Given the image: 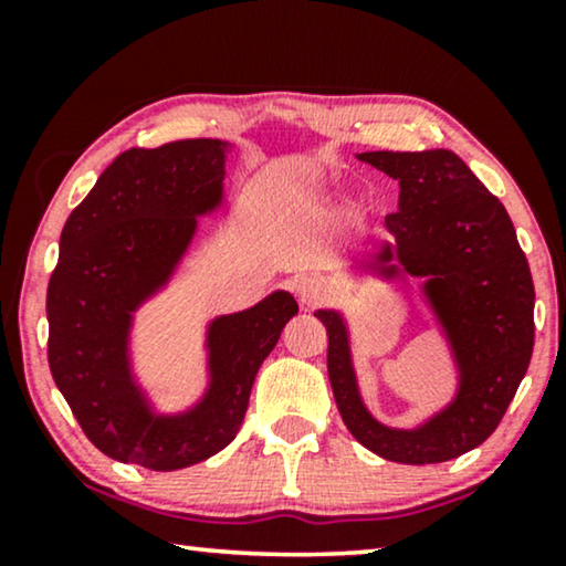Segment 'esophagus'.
<instances>
[{"label":"esophagus","mask_w":566,"mask_h":566,"mask_svg":"<svg viewBox=\"0 0 566 566\" xmlns=\"http://www.w3.org/2000/svg\"><path fill=\"white\" fill-rule=\"evenodd\" d=\"M296 296L306 308H314L327 301L329 291H327V285H324V281H319V277L304 275L296 281Z\"/></svg>","instance_id":"34e87169"}]
</instances>
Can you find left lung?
<instances>
[{"mask_svg": "<svg viewBox=\"0 0 566 566\" xmlns=\"http://www.w3.org/2000/svg\"><path fill=\"white\" fill-rule=\"evenodd\" d=\"M360 161L399 182V211L386 216L394 244L374 254L386 277L422 285L459 366V394L415 430L376 422L363 407L343 316L316 312L327 327V370L355 440L397 463H440L482 446L497 430L533 355V277L505 206L448 149L366 151ZM398 265H392V260Z\"/></svg>", "mask_w": 566, "mask_h": 566, "instance_id": "left-lung-1", "label": "left lung"}]
</instances>
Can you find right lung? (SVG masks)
Returning a JSON list of instances; mask_svg holds the SVG:
<instances>
[{"label":"right lung","instance_id":"right-lung-1","mask_svg":"<svg viewBox=\"0 0 566 566\" xmlns=\"http://www.w3.org/2000/svg\"><path fill=\"white\" fill-rule=\"evenodd\" d=\"M227 149L219 138H185L123 151L61 231L45 296L51 376L84 436L115 461L175 471L227 448L262 360L298 312L291 293L275 291L213 319L211 384L182 415H154L130 376V319L169 281L196 234V216L221 206Z\"/></svg>","mask_w":566,"mask_h":566}]
</instances>
